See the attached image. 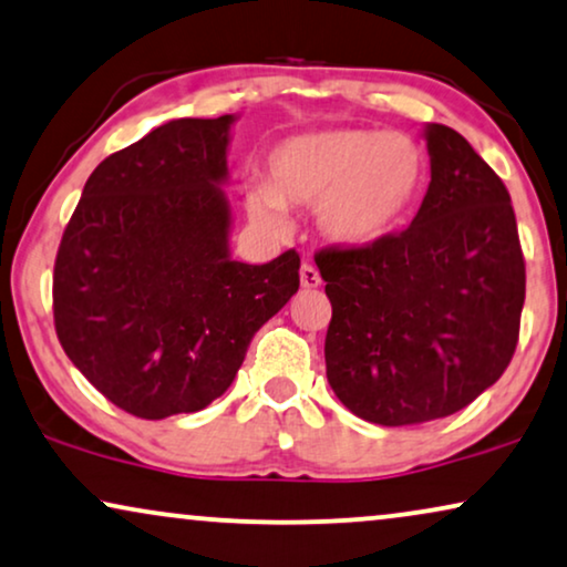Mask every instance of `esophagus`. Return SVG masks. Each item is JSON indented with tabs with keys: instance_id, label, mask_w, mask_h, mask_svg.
<instances>
[{
	"instance_id": "obj_1",
	"label": "esophagus",
	"mask_w": 567,
	"mask_h": 567,
	"mask_svg": "<svg viewBox=\"0 0 567 567\" xmlns=\"http://www.w3.org/2000/svg\"><path fill=\"white\" fill-rule=\"evenodd\" d=\"M300 285H303V288H319L321 285V275H319V269L313 267V264H303V267H300Z\"/></svg>"
}]
</instances>
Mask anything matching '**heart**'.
<instances>
[{"label":"heart","mask_w":567,"mask_h":567,"mask_svg":"<svg viewBox=\"0 0 567 567\" xmlns=\"http://www.w3.org/2000/svg\"><path fill=\"white\" fill-rule=\"evenodd\" d=\"M425 150L402 132L334 126L277 142L267 181L246 188V213L282 228L285 207H313L329 244L365 248L389 238L425 184Z\"/></svg>","instance_id":"heart-1"}]
</instances>
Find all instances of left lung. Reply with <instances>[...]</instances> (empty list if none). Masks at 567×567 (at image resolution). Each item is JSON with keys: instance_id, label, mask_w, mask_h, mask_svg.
<instances>
[{"instance_id": "1", "label": "left lung", "mask_w": 567, "mask_h": 567, "mask_svg": "<svg viewBox=\"0 0 567 567\" xmlns=\"http://www.w3.org/2000/svg\"><path fill=\"white\" fill-rule=\"evenodd\" d=\"M430 184L410 228L316 254L327 379L347 410L399 427L449 417L501 379L526 296L511 194L462 134L427 124Z\"/></svg>"}]
</instances>
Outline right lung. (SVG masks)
I'll list each match as a JSON object with an SVG mask.
<instances>
[{"instance_id":"1","label":"right lung","mask_w":567,"mask_h":567,"mask_svg":"<svg viewBox=\"0 0 567 567\" xmlns=\"http://www.w3.org/2000/svg\"><path fill=\"white\" fill-rule=\"evenodd\" d=\"M173 118L90 173L54 264V323L74 368L142 420L199 412L256 331L298 292L300 256H230V126Z\"/></svg>"}]
</instances>
